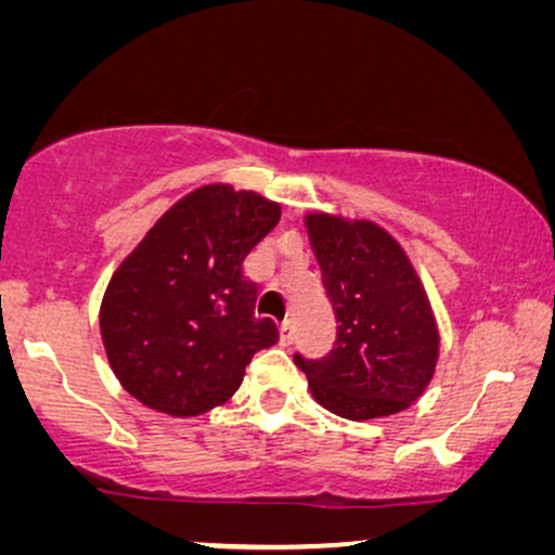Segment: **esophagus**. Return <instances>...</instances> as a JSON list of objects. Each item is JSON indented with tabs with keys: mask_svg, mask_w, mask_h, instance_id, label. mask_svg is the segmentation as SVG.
Returning a JSON list of instances; mask_svg holds the SVG:
<instances>
[{
	"mask_svg": "<svg viewBox=\"0 0 555 555\" xmlns=\"http://www.w3.org/2000/svg\"><path fill=\"white\" fill-rule=\"evenodd\" d=\"M293 334H296V326H293V321L291 319L283 321V324H280V345L288 347L293 341Z\"/></svg>",
	"mask_w": 555,
	"mask_h": 555,
	"instance_id": "esophagus-1",
	"label": "esophagus"
}]
</instances>
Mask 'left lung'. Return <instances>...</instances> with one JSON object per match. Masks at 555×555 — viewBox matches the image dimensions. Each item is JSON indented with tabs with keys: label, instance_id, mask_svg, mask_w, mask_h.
Segmentation results:
<instances>
[{
	"label": "left lung",
	"instance_id": "left-lung-1",
	"mask_svg": "<svg viewBox=\"0 0 555 555\" xmlns=\"http://www.w3.org/2000/svg\"><path fill=\"white\" fill-rule=\"evenodd\" d=\"M306 229L337 317V339L324 358H293L313 399L354 422L403 412L433 380L440 350L406 251L373 221L311 214Z\"/></svg>",
	"mask_w": 555,
	"mask_h": 555
}]
</instances>
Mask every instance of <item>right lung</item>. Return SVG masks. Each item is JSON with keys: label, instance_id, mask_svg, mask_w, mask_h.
I'll return each instance as SVG.
<instances>
[{"label": "right lung", "instance_id": "1", "mask_svg": "<svg viewBox=\"0 0 555 555\" xmlns=\"http://www.w3.org/2000/svg\"><path fill=\"white\" fill-rule=\"evenodd\" d=\"M280 221V205L231 184L177 201L122 259L100 309L113 373L143 406L197 416L242 386L259 350L280 339L257 319L244 259Z\"/></svg>", "mask_w": 555, "mask_h": 555}]
</instances>
